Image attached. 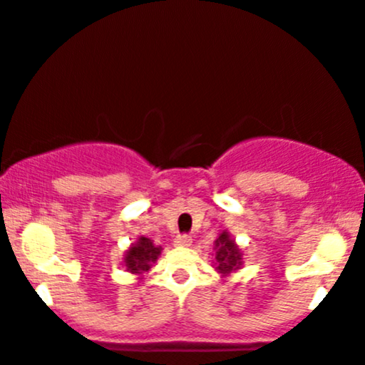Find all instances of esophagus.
I'll list each match as a JSON object with an SVG mask.
<instances>
[{
	"label": "esophagus",
	"instance_id": "1",
	"mask_svg": "<svg viewBox=\"0 0 365 365\" xmlns=\"http://www.w3.org/2000/svg\"><path fill=\"white\" fill-rule=\"evenodd\" d=\"M191 241L192 239L190 237V235L187 234H179L178 237L174 239V242H175V246H181V247H186V246H191Z\"/></svg>",
	"mask_w": 365,
	"mask_h": 365
}]
</instances>
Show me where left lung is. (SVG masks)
<instances>
[{
  "label": "left lung",
  "instance_id": "8db88e82",
  "mask_svg": "<svg viewBox=\"0 0 365 365\" xmlns=\"http://www.w3.org/2000/svg\"><path fill=\"white\" fill-rule=\"evenodd\" d=\"M215 251V269L222 277L230 275L242 267V251L227 230L217 237Z\"/></svg>",
  "mask_w": 365,
  "mask_h": 365
}]
</instances>
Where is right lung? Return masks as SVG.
<instances>
[{
  "instance_id": "1",
  "label": "right lung",
  "mask_w": 365,
  "mask_h": 365,
  "mask_svg": "<svg viewBox=\"0 0 365 365\" xmlns=\"http://www.w3.org/2000/svg\"><path fill=\"white\" fill-rule=\"evenodd\" d=\"M160 252L162 246H157V244H153L152 239L140 235L138 241L131 244L130 250L124 252L123 263L126 267V272L143 275L145 272L152 268V264L155 263Z\"/></svg>"
}]
</instances>
